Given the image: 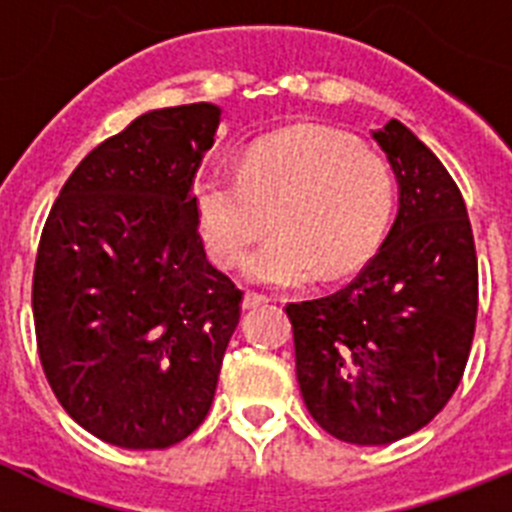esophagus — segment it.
I'll use <instances>...</instances> for the list:
<instances>
[{
    "instance_id": "obj_1",
    "label": "esophagus",
    "mask_w": 512,
    "mask_h": 512,
    "mask_svg": "<svg viewBox=\"0 0 512 512\" xmlns=\"http://www.w3.org/2000/svg\"><path fill=\"white\" fill-rule=\"evenodd\" d=\"M264 304H269V296L256 294V291H246V294H243V309H256V306Z\"/></svg>"
}]
</instances>
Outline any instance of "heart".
I'll return each mask as SVG.
<instances>
[{
	"instance_id": "b5f03b06",
	"label": "heart",
	"mask_w": 512,
	"mask_h": 512,
	"mask_svg": "<svg viewBox=\"0 0 512 512\" xmlns=\"http://www.w3.org/2000/svg\"><path fill=\"white\" fill-rule=\"evenodd\" d=\"M397 203L384 158L329 128H296L251 145L241 173L216 170L196 193L213 259L231 269L271 228L243 266L248 281L299 286L349 274L377 251Z\"/></svg>"
}]
</instances>
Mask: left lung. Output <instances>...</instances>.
I'll list each match as a JSON object with an SVG mask.
<instances>
[{"label":"left lung","mask_w":512,"mask_h":512,"mask_svg":"<svg viewBox=\"0 0 512 512\" xmlns=\"http://www.w3.org/2000/svg\"><path fill=\"white\" fill-rule=\"evenodd\" d=\"M372 138L399 186L382 248L337 294L286 304L306 410L352 445L422 430L455 394L478 319V256L460 188L399 120Z\"/></svg>","instance_id":"1"}]
</instances>
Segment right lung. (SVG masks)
<instances>
[{
    "label": "right lung",
    "mask_w": 512,
    "mask_h": 512,
    "mask_svg": "<svg viewBox=\"0 0 512 512\" xmlns=\"http://www.w3.org/2000/svg\"><path fill=\"white\" fill-rule=\"evenodd\" d=\"M221 107H163L102 140L42 228L32 314L67 415L128 450L186 440L211 410L241 289L206 259L193 180Z\"/></svg>",
    "instance_id": "add662e5"
}]
</instances>
